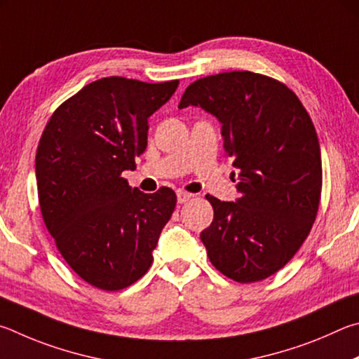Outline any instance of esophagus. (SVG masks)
Masks as SVG:
<instances>
[{
	"label": "esophagus",
	"mask_w": 359,
	"mask_h": 359,
	"mask_svg": "<svg viewBox=\"0 0 359 359\" xmlns=\"http://www.w3.org/2000/svg\"><path fill=\"white\" fill-rule=\"evenodd\" d=\"M176 197H178V203H186L192 198V194L184 192V191H178L176 192Z\"/></svg>",
	"instance_id": "obj_1"
}]
</instances>
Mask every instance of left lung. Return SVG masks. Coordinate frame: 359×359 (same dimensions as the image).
Wrapping results in <instances>:
<instances>
[{
	"label": "left lung",
	"instance_id": "1",
	"mask_svg": "<svg viewBox=\"0 0 359 359\" xmlns=\"http://www.w3.org/2000/svg\"><path fill=\"white\" fill-rule=\"evenodd\" d=\"M189 105L222 123L225 156L240 170L236 203L206 196L215 217L200 240L229 279H266L293 259L318 212L322 156L312 119L287 85L249 71L196 80L178 107Z\"/></svg>",
	"mask_w": 359,
	"mask_h": 359
}]
</instances>
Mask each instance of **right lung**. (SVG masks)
Instances as JSON below:
<instances>
[{
  "mask_svg": "<svg viewBox=\"0 0 359 359\" xmlns=\"http://www.w3.org/2000/svg\"><path fill=\"white\" fill-rule=\"evenodd\" d=\"M178 83L93 81L53 111L37 144L46 227L74 273L100 290H123L144 276L172 217L176 194L170 187L143 194L123 172L135 168L147 149L148 118Z\"/></svg>",
  "mask_w": 359,
  "mask_h": 359,
  "instance_id": "add662e5",
  "label": "right lung"
}]
</instances>
